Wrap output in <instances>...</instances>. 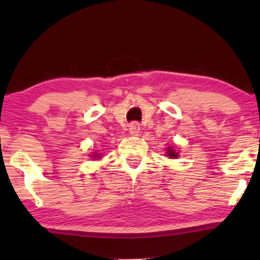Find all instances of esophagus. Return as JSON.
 I'll use <instances>...</instances> for the list:
<instances>
[{
	"instance_id": "esophagus-1",
	"label": "esophagus",
	"mask_w": 260,
	"mask_h": 260,
	"mask_svg": "<svg viewBox=\"0 0 260 260\" xmlns=\"http://www.w3.org/2000/svg\"><path fill=\"white\" fill-rule=\"evenodd\" d=\"M129 133H130L131 136H138V134L141 133L140 123H137V122L131 123L130 126H129Z\"/></svg>"
}]
</instances>
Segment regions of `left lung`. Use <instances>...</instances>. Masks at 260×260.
Listing matches in <instances>:
<instances>
[{
  "label": "left lung",
  "instance_id": "left-lung-1",
  "mask_svg": "<svg viewBox=\"0 0 260 260\" xmlns=\"http://www.w3.org/2000/svg\"><path fill=\"white\" fill-rule=\"evenodd\" d=\"M166 155H167V157H169V158H177L179 157V151H176V149H174L173 147H168L167 148Z\"/></svg>",
  "mask_w": 260,
  "mask_h": 260
}]
</instances>
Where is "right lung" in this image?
I'll return each instance as SVG.
<instances>
[{
	"label": "right lung",
	"instance_id": "right-lung-1",
	"mask_svg": "<svg viewBox=\"0 0 260 260\" xmlns=\"http://www.w3.org/2000/svg\"><path fill=\"white\" fill-rule=\"evenodd\" d=\"M91 156H92V157H94V159H99L102 157L101 154H94V155H91Z\"/></svg>",
	"mask_w": 260,
	"mask_h": 260
}]
</instances>
